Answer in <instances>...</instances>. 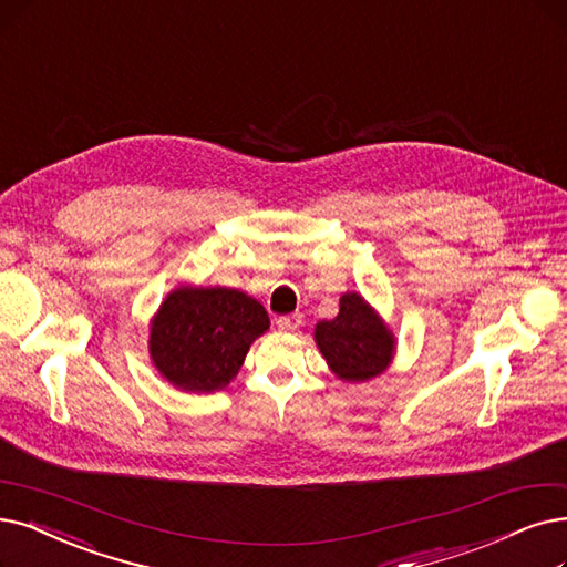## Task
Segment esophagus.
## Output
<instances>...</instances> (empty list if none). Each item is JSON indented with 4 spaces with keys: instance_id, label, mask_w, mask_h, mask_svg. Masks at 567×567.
<instances>
[{
    "instance_id": "1",
    "label": "esophagus",
    "mask_w": 567,
    "mask_h": 567,
    "mask_svg": "<svg viewBox=\"0 0 567 567\" xmlns=\"http://www.w3.org/2000/svg\"><path fill=\"white\" fill-rule=\"evenodd\" d=\"M302 326V313H288V316H279L277 319V328L284 332H290Z\"/></svg>"
}]
</instances>
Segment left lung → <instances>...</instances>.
<instances>
[{
    "instance_id": "8db88e82",
    "label": "left lung",
    "mask_w": 567,
    "mask_h": 567,
    "mask_svg": "<svg viewBox=\"0 0 567 567\" xmlns=\"http://www.w3.org/2000/svg\"><path fill=\"white\" fill-rule=\"evenodd\" d=\"M330 370L344 381H368L391 365L395 337L358 292H344L332 321L313 330Z\"/></svg>"
}]
</instances>
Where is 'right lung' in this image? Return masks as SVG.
I'll return each mask as SVG.
<instances>
[{
    "instance_id": "right-lung-1",
    "label": "right lung",
    "mask_w": 567,
    "mask_h": 567,
    "mask_svg": "<svg viewBox=\"0 0 567 567\" xmlns=\"http://www.w3.org/2000/svg\"><path fill=\"white\" fill-rule=\"evenodd\" d=\"M267 328L265 307L241 290L181 286L153 316L148 351L172 386L212 393L237 377L248 347Z\"/></svg>"
}]
</instances>
